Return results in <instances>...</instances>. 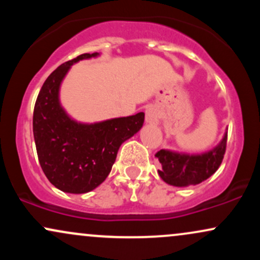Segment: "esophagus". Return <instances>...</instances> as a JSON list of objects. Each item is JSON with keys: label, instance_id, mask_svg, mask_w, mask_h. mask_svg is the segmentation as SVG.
Listing matches in <instances>:
<instances>
[{"label": "esophagus", "instance_id": "34e87169", "mask_svg": "<svg viewBox=\"0 0 260 260\" xmlns=\"http://www.w3.org/2000/svg\"><path fill=\"white\" fill-rule=\"evenodd\" d=\"M145 121L147 123H157L159 122V112L154 107H148L145 110Z\"/></svg>", "mask_w": 260, "mask_h": 260}]
</instances>
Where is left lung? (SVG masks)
<instances>
[{"label": "left lung", "mask_w": 260, "mask_h": 260, "mask_svg": "<svg viewBox=\"0 0 260 260\" xmlns=\"http://www.w3.org/2000/svg\"><path fill=\"white\" fill-rule=\"evenodd\" d=\"M228 133L215 148L203 154L189 155L161 149L155 154L161 164L159 176L175 187H188L208 180L221 165L226 150Z\"/></svg>", "instance_id": "8db88e82"}]
</instances>
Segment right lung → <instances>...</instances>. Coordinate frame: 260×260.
I'll use <instances>...</instances> for the list:
<instances>
[{
  "mask_svg": "<svg viewBox=\"0 0 260 260\" xmlns=\"http://www.w3.org/2000/svg\"><path fill=\"white\" fill-rule=\"evenodd\" d=\"M99 53H83L56 68L38 95L32 116L37 153L45 176L59 190L88 193L100 186L111 171L121 144L144 123V112L128 117L80 123L59 103V86L71 66Z\"/></svg>",
  "mask_w": 260,
  "mask_h": 260,
  "instance_id": "obj_1",
  "label": "right lung"
}]
</instances>
